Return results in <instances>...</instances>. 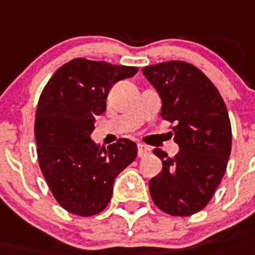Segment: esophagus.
<instances>
[{
	"label": "esophagus",
	"instance_id": "obj_1",
	"mask_svg": "<svg viewBox=\"0 0 255 255\" xmlns=\"http://www.w3.org/2000/svg\"><path fill=\"white\" fill-rule=\"evenodd\" d=\"M147 154H150V147L146 146V145L138 144L137 145V155H138V157H140V158L146 157Z\"/></svg>",
	"mask_w": 255,
	"mask_h": 255
}]
</instances>
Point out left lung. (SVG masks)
Returning a JSON list of instances; mask_svg holds the SVG:
<instances>
[{"label": "left lung", "mask_w": 255, "mask_h": 255, "mask_svg": "<svg viewBox=\"0 0 255 255\" xmlns=\"http://www.w3.org/2000/svg\"><path fill=\"white\" fill-rule=\"evenodd\" d=\"M162 100L160 115L174 123L171 133L180 150L170 158L162 149V172L149 181L158 209L172 217H189L210 202L227 170L232 129L217 87L196 66L183 61L142 68Z\"/></svg>", "instance_id": "1"}]
</instances>
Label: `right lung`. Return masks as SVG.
I'll return each mask as SVG.
<instances>
[{
    "mask_svg": "<svg viewBox=\"0 0 255 255\" xmlns=\"http://www.w3.org/2000/svg\"><path fill=\"white\" fill-rule=\"evenodd\" d=\"M137 70L75 58L59 67L42 89L35 117L38 166L68 213H101L111 200L115 177L137 155V146L128 138L100 147L89 137L96 117L106 110L110 88Z\"/></svg>",
    "mask_w": 255,
    "mask_h": 255,
    "instance_id": "1",
    "label": "right lung"
}]
</instances>
